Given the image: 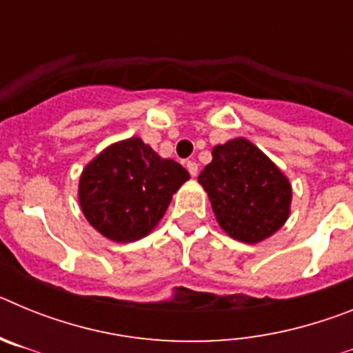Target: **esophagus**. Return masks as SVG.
Segmentation results:
<instances>
[{
  "instance_id": "esophagus-1",
  "label": "esophagus",
  "mask_w": 353,
  "mask_h": 353,
  "mask_svg": "<svg viewBox=\"0 0 353 353\" xmlns=\"http://www.w3.org/2000/svg\"><path fill=\"white\" fill-rule=\"evenodd\" d=\"M187 170H189V173H191L192 176H196V174H198V162L187 161Z\"/></svg>"
}]
</instances>
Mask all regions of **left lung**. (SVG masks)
Here are the masks:
<instances>
[{"label": "left lung", "instance_id": "8db88e82", "mask_svg": "<svg viewBox=\"0 0 353 353\" xmlns=\"http://www.w3.org/2000/svg\"><path fill=\"white\" fill-rule=\"evenodd\" d=\"M198 182L210 198L217 223L245 244H256L285 224L292 203L288 179L248 139L215 146Z\"/></svg>", "mask_w": 353, "mask_h": 353}]
</instances>
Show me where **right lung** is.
Segmentation results:
<instances>
[{
  "instance_id": "obj_1",
  "label": "right lung",
  "mask_w": 353,
  "mask_h": 353,
  "mask_svg": "<svg viewBox=\"0 0 353 353\" xmlns=\"http://www.w3.org/2000/svg\"><path fill=\"white\" fill-rule=\"evenodd\" d=\"M189 173L161 159L139 138L109 146L84 168L79 182L83 214L114 242H134L155 228L171 196Z\"/></svg>"
}]
</instances>
